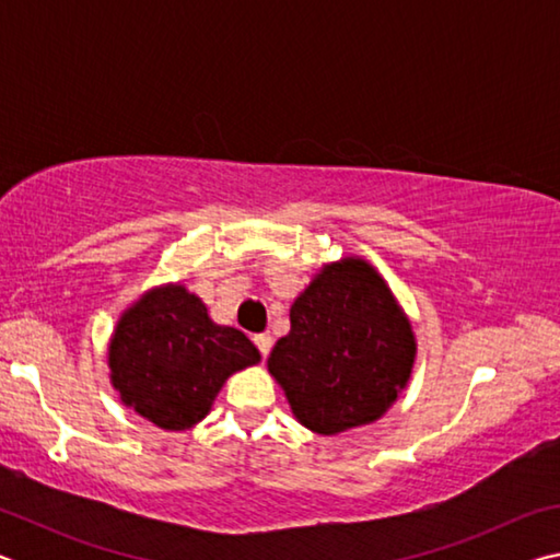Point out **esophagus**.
I'll return each mask as SVG.
<instances>
[{"mask_svg":"<svg viewBox=\"0 0 560 560\" xmlns=\"http://www.w3.org/2000/svg\"><path fill=\"white\" fill-rule=\"evenodd\" d=\"M254 343H257L261 358H267V355L271 353V336H269V334H259V336H254Z\"/></svg>","mask_w":560,"mask_h":560,"instance_id":"esophagus-1","label":"esophagus"}]
</instances>
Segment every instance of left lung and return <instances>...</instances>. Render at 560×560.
<instances>
[{
  "instance_id": "obj_1",
  "label": "left lung",
  "mask_w": 560,
  "mask_h": 560,
  "mask_svg": "<svg viewBox=\"0 0 560 560\" xmlns=\"http://www.w3.org/2000/svg\"><path fill=\"white\" fill-rule=\"evenodd\" d=\"M269 373L296 420L318 434L371 424L410 381L417 343L410 320L371 264H326L291 306Z\"/></svg>"
}]
</instances>
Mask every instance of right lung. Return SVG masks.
Wrapping results in <instances>:
<instances>
[{
    "label": "right lung",
    "mask_w": 560,
    "mask_h": 560,
    "mask_svg": "<svg viewBox=\"0 0 560 560\" xmlns=\"http://www.w3.org/2000/svg\"><path fill=\"white\" fill-rule=\"evenodd\" d=\"M261 360L242 330L217 326L179 283L143 293L120 316L108 346L122 405L160 430H189L210 412L226 377Z\"/></svg>",
    "instance_id": "add662e5"
}]
</instances>
